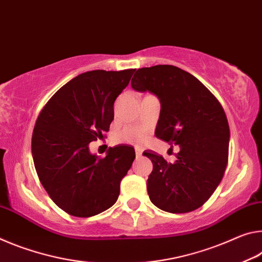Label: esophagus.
<instances>
[{
  "label": "esophagus",
  "instance_id": "obj_1",
  "mask_svg": "<svg viewBox=\"0 0 262 262\" xmlns=\"http://www.w3.org/2000/svg\"><path fill=\"white\" fill-rule=\"evenodd\" d=\"M135 151H136V156H137V158L141 157V154H143V151H141V148H140V147H136V148H135Z\"/></svg>",
  "mask_w": 262,
  "mask_h": 262
}]
</instances>
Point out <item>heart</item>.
Listing matches in <instances>:
<instances>
[{"label": "heart", "mask_w": 262, "mask_h": 262, "mask_svg": "<svg viewBox=\"0 0 262 262\" xmlns=\"http://www.w3.org/2000/svg\"><path fill=\"white\" fill-rule=\"evenodd\" d=\"M146 137V130L136 127H126L123 131L116 136V141L118 143H131V144H139Z\"/></svg>", "instance_id": "b5f03b06"}]
</instances>
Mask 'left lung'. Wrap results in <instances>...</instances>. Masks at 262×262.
I'll return each instance as SVG.
<instances>
[{
    "label": "left lung",
    "instance_id": "obj_1",
    "mask_svg": "<svg viewBox=\"0 0 262 262\" xmlns=\"http://www.w3.org/2000/svg\"><path fill=\"white\" fill-rule=\"evenodd\" d=\"M131 87L159 98L157 138L180 147L174 164L156 152L143 153L153 164L149 200L171 213L196 210L216 190L228 165L230 127L221 103L194 75L171 65L139 68Z\"/></svg>",
    "mask_w": 262,
    "mask_h": 262
}]
</instances>
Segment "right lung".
Here are the masks:
<instances>
[{"instance_id": "obj_1", "label": "right lung", "mask_w": 262, "mask_h": 262, "mask_svg": "<svg viewBox=\"0 0 262 262\" xmlns=\"http://www.w3.org/2000/svg\"><path fill=\"white\" fill-rule=\"evenodd\" d=\"M134 72L82 73L62 85L38 116L31 144L38 178L53 202L72 216L98 215L118 199L136 158L134 147H110L101 159L89 144L109 131L115 100Z\"/></svg>"}]
</instances>
